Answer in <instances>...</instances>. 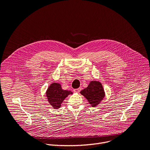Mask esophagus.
<instances>
[{"mask_svg":"<svg viewBox=\"0 0 150 150\" xmlns=\"http://www.w3.org/2000/svg\"><path fill=\"white\" fill-rule=\"evenodd\" d=\"M81 90V88H76V89H74V91L75 93H79Z\"/></svg>","mask_w":150,"mask_h":150,"instance_id":"esophagus-1","label":"esophagus"}]
</instances>
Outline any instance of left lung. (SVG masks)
<instances>
[{"label": "left lung", "instance_id": "8db88e82", "mask_svg": "<svg viewBox=\"0 0 150 150\" xmlns=\"http://www.w3.org/2000/svg\"><path fill=\"white\" fill-rule=\"evenodd\" d=\"M80 93L87 98L93 107L98 105L104 97L103 86L98 81H91L88 87L82 90Z\"/></svg>", "mask_w": 150, "mask_h": 150}]
</instances>
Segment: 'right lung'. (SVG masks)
<instances>
[{
	"instance_id": "add662e5",
	"label": "right lung",
	"mask_w": 150,
	"mask_h": 150,
	"mask_svg": "<svg viewBox=\"0 0 150 150\" xmlns=\"http://www.w3.org/2000/svg\"><path fill=\"white\" fill-rule=\"evenodd\" d=\"M72 92L62 89L60 84L58 83H52L48 88L46 96L49 103L54 109H59L61 106V104L66 97L72 94Z\"/></svg>"
}]
</instances>
